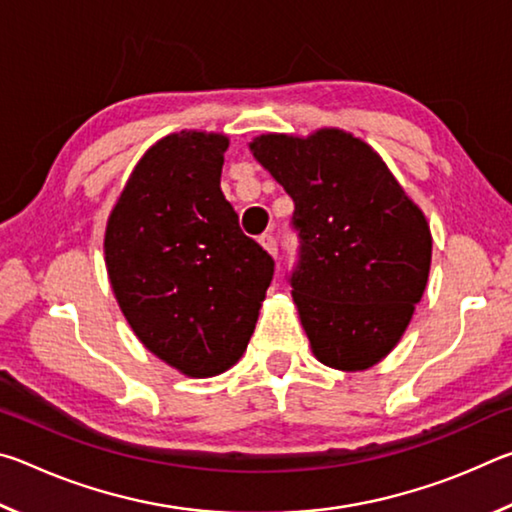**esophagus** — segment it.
I'll return each mask as SVG.
<instances>
[{"label":"esophagus","mask_w":512,"mask_h":512,"mask_svg":"<svg viewBox=\"0 0 512 512\" xmlns=\"http://www.w3.org/2000/svg\"><path fill=\"white\" fill-rule=\"evenodd\" d=\"M259 244H262L273 257L277 255V241H275V237L271 235V232H264V235L259 237Z\"/></svg>","instance_id":"34e87169"}]
</instances>
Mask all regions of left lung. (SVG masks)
Here are the masks:
<instances>
[{
    "label": "left lung",
    "mask_w": 512,
    "mask_h": 512,
    "mask_svg": "<svg viewBox=\"0 0 512 512\" xmlns=\"http://www.w3.org/2000/svg\"><path fill=\"white\" fill-rule=\"evenodd\" d=\"M250 151L293 198V302L314 357L366 370L391 352L427 287L429 223L359 137L259 135Z\"/></svg>",
    "instance_id": "1"
}]
</instances>
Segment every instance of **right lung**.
I'll return each mask as SVG.
<instances>
[{"label":"right lung","instance_id":"add662e5","mask_svg":"<svg viewBox=\"0 0 512 512\" xmlns=\"http://www.w3.org/2000/svg\"><path fill=\"white\" fill-rule=\"evenodd\" d=\"M228 137L180 131L137 162L106 225V268L137 339L187 377L246 352L275 262L221 192Z\"/></svg>","mask_w":512,"mask_h":512}]
</instances>
